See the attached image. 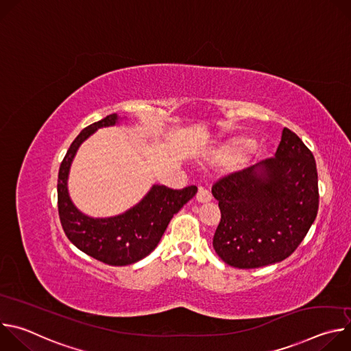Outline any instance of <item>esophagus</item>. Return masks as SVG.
I'll use <instances>...</instances> for the list:
<instances>
[{"instance_id": "34e87169", "label": "esophagus", "mask_w": 351, "mask_h": 351, "mask_svg": "<svg viewBox=\"0 0 351 351\" xmlns=\"http://www.w3.org/2000/svg\"><path fill=\"white\" fill-rule=\"evenodd\" d=\"M195 199L198 203H208V202H211V193L204 187H198Z\"/></svg>"}]
</instances>
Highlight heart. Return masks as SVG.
I'll list each match as a JSON object with an SVG mask.
<instances>
[{
	"label": "heart",
	"mask_w": 351,
	"mask_h": 351,
	"mask_svg": "<svg viewBox=\"0 0 351 351\" xmlns=\"http://www.w3.org/2000/svg\"><path fill=\"white\" fill-rule=\"evenodd\" d=\"M252 147H253V141L250 138H239V140L233 141L230 144V147H228L225 154L228 157H234V156H239V154H243V153L248 152V149Z\"/></svg>",
	"instance_id": "heart-1"
}]
</instances>
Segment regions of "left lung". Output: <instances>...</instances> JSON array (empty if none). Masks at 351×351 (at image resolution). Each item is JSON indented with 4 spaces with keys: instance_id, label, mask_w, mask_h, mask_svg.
<instances>
[{
    "instance_id": "8db88e82",
    "label": "left lung",
    "mask_w": 351,
    "mask_h": 351,
    "mask_svg": "<svg viewBox=\"0 0 351 351\" xmlns=\"http://www.w3.org/2000/svg\"><path fill=\"white\" fill-rule=\"evenodd\" d=\"M213 194L221 210L213 240L219 258L240 269L275 264L294 252L315 221L317 164L285 128L275 157L221 178Z\"/></svg>"
}]
</instances>
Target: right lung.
I'll list each match as a JSON object with an SVG mask.
<instances>
[{
  "label": "right lung",
  "instance_id": "obj_1",
  "mask_svg": "<svg viewBox=\"0 0 351 351\" xmlns=\"http://www.w3.org/2000/svg\"><path fill=\"white\" fill-rule=\"evenodd\" d=\"M118 123V115L84 128L71 144L58 173V213L66 237L87 256L112 267L130 265L147 257L160 243L169 221L191 199L195 186L172 190L154 184L133 208L111 218H90L71 202L68 175L79 145L97 129Z\"/></svg>",
  "mask_w": 351,
  "mask_h": 351
}]
</instances>
